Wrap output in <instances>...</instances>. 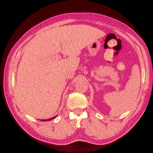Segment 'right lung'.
<instances>
[{
    "mask_svg": "<svg viewBox=\"0 0 153 153\" xmlns=\"http://www.w3.org/2000/svg\"><path fill=\"white\" fill-rule=\"evenodd\" d=\"M54 118H56V116L53 117V118H50V119H47V120H51V119H53Z\"/></svg>",
    "mask_w": 153,
    "mask_h": 153,
    "instance_id": "right-lung-1",
    "label": "right lung"
}]
</instances>
